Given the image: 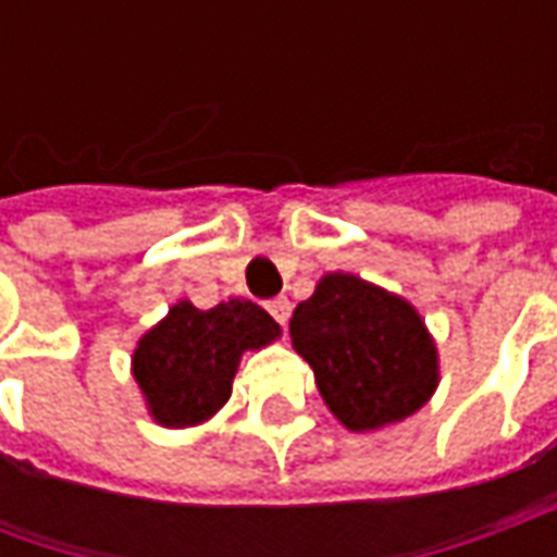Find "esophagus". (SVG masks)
<instances>
[{
    "label": "esophagus",
    "mask_w": 557,
    "mask_h": 557,
    "mask_svg": "<svg viewBox=\"0 0 557 557\" xmlns=\"http://www.w3.org/2000/svg\"><path fill=\"white\" fill-rule=\"evenodd\" d=\"M268 313L274 315L280 325H286V322H289V315H292L289 298H274V301H268Z\"/></svg>",
    "instance_id": "esophagus-1"
}]
</instances>
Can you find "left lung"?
Instances as JSON below:
<instances>
[{
	"label": "left lung",
	"instance_id": "1",
	"mask_svg": "<svg viewBox=\"0 0 557 557\" xmlns=\"http://www.w3.org/2000/svg\"><path fill=\"white\" fill-rule=\"evenodd\" d=\"M289 334L327 409L355 432L409 418L438 385L435 346L414 307L361 277H322L295 307Z\"/></svg>",
	"mask_w": 557,
	"mask_h": 557
}]
</instances>
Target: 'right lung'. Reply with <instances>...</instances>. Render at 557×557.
<instances>
[{"label":"right lung","instance_id":"add662e5","mask_svg":"<svg viewBox=\"0 0 557 557\" xmlns=\"http://www.w3.org/2000/svg\"><path fill=\"white\" fill-rule=\"evenodd\" d=\"M274 337L280 325L253 301L232 298L211 310L182 301L139 339L134 379L158 423L194 426L230 399L242 351Z\"/></svg>","mask_w":557,"mask_h":557}]
</instances>
